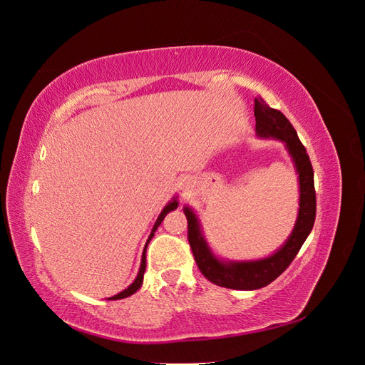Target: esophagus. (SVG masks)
I'll return each instance as SVG.
<instances>
[{"label": "esophagus", "instance_id": "34e87169", "mask_svg": "<svg viewBox=\"0 0 365 365\" xmlns=\"http://www.w3.org/2000/svg\"><path fill=\"white\" fill-rule=\"evenodd\" d=\"M189 184H190L189 180H182V182H181V190L185 192L187 189H189Z\"/></svg>", "mask_w": 365, "mask_h": 365}]
</instances>
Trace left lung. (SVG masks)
<instances>
[{"label":"left lung","instance_id":"obj_1","mask_svg":"<svg viewBox=\"0 0 365 365\" xmlns=\"http://www.w3.org/2000/svg\"><path fill=\"white\" fill-rule=\"evenodd\" d=\"M254 117L256 135L282 141L298 175V213L291 235L283 245L267 257L252 260L222 259L215 254L207 242L200 216L190 205L182 207L189 222V242L197 268L212 283L239 291L260 289L277 279L289 267L311 235L317 213L312 164L289 120L277 109L269 108L260 96L254 98Z\"/></svg>","mask_w":365,"mask_h":365}]
</instances>
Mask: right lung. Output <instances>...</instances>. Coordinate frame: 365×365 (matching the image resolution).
<instances>
[{
	"mask_svg": "<svg viewBox=\"0 0 365 365\" xmlns=\"http://www.w3.org/2000/svg\"><path fill=\"white\" fill-rule=\"evenodd\" d=\"M178 205H180V201H178V196H176V195L172 197V200H170L168 204L164 205V208L161 210V213L158 215V217H157V220H155V224H153V227H152V231H150V235H149V237H148V242H146V245H145V250H143L141 263H140V269H138L137 277L134 279V282H132V283L128 286L126 289H123L121 292H118L117 295L109 297L108 300H121V298H126V297H129V295H132V294H135V292L141 288V284H143V277H145V271H146V250H148L149 242L152 240L153 235H155L157 228L161 225V222L164 220L165 215H168V213L173 212V210L178 208Z\"/></svg>",
	"mask_w": 365,
	"mask_h": 365,
	"instance_id": "obj_1",
	"label": "right lung"
}]
</instances>
